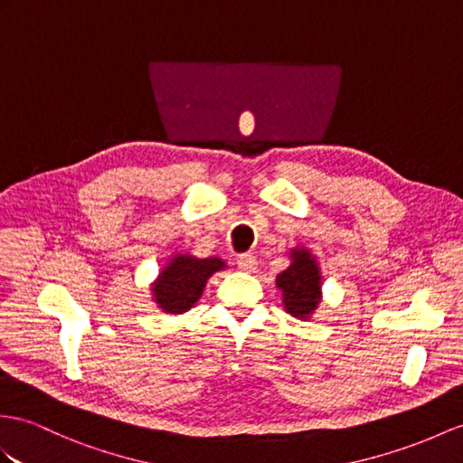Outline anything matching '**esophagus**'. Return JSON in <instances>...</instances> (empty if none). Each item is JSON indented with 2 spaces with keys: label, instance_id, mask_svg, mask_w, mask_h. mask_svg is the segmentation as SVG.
<instances>
[{
  "label": "esophagus",
  "instance_id": "1",
  "mask_svg": "<svg viewBox=\"0 0 463 463\" xmlns=\"http://www.w3.org/2000/svg\"><path fill=\"white\" fill-rule=\"evenodd\" d=\"M238 267L240 270H243V273H255L257 270V259L250 253H245L238 259Z\"/></svg>",
  "mask_w": 463,
  "mask_h": 463
}]
</instances>
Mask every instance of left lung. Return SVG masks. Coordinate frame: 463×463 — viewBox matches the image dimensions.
<instances>
[{
    "mask_svg": "<svg viewBox=\"0 0 463 463\" xmlns=\"http://www.w3.org/2000/svg\"><path fill=\"white\" fill-rule=\"evenodd\" d=\"M290 265L277 275L285 310L292 318L308 320L322 302V273L317 257L307 247H292Z\"/></svg>",
    "mask_w": 463,
    "mask_h": 463,
    "instance_id": "8db88e82",
    "label": "left lung"
}]
</instances>
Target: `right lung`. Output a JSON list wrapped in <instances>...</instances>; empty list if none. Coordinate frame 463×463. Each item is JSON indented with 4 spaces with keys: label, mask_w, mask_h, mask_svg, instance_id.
I'll use <instances>...</instances> for the list:
<instances>
[{
    "label": "right lung",
    "mask_w": 463,
    "mask_h": 463,
    "mask_svg": "<svg viewBox=\"0 0 463 463\" xmlns=\"http://www.w3.org/2000/svg\"><path fill=\"white\" fill-rule=\"evenodd\" d=\"M223 269L228 265L220 257L176 253L151 283L153 300L165 314H184L200 300L208 279Z\"/></svg>",
    "instance_id": "1"
}]
</instances>
